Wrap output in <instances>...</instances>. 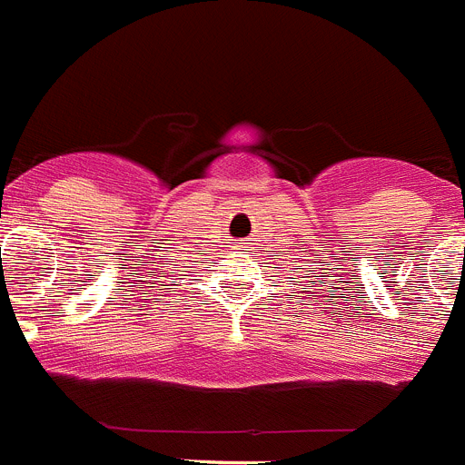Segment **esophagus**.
<instances>
[{
	"label": "esophagus",
	"instance_id": "34e87169",
	"mask_svg": "<svg viewBox=\"0 0 465 465\" xmlns=\"http://www.w3.org/2000/svg\"><path fill=\"white\" fill-rule=\"evenodd\" d=\"M240 249H242V246H240Z\"/></svg>",
	"mask_w": 465,
	"mask_h": 465
}]
</instances>
